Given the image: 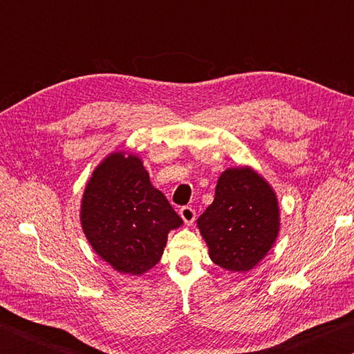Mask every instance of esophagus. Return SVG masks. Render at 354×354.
<instances>
[{"label":"esophagus","mask_w":354,"mask_h":354,"mask_svg":"<svg viewBox=\"0 0 354 354\" xmlns=\"http://www.w3.org/2000/svg\"><path fill=\"white\" fill-rule=\"evenodd\" d=\"M179 216L183 218V221L187 225H192L193 221H195L196 213L192 209V207H183V209L179 210Z\"/></svg>","instance_id":"1"}]
</instances>
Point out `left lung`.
<instances>
[{
  "label": "left lung",
  "instance_id": "obj_1",
  "mask_svg": "<svg viewBox=\"0 0 354 354\" xmlns=\"http://www.w3.org/2000/svg\"><path fill=\"white\" fill-rule=\"evenodd\" d=\"M196 224L214 264L230 272H248L278 238V198L252 167L227 169L218 179L213 203Z\"/></svg>",
  "mask_w": 354,
  "mask_h": 354
}]
</instances>
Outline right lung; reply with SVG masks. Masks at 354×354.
I'll return each mask as SVG.
<instances>
[{"instance_id":"obj_1","label":"right lung","mask_w":354,"mask_h":354,"mask_svg":"<svg viewBox=\"0 0 354 354\" xmlns=\"http://www.w3.org/2000/svg\"><path fill=\"white\" fill-rule=\"evenodd\" d=\"M81 227L88 244L116 272L141 276L164 253L170 230L183 219L150 183L142 161L115 151L96 167L81 201Z\"/></svg>"}]
</instances>
